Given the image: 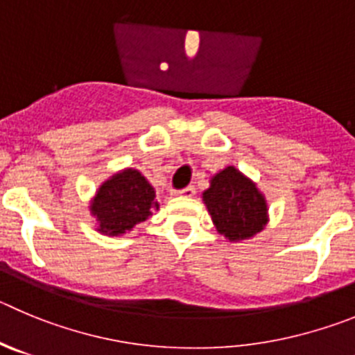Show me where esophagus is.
<instances>
[{
  "label": "esophagus",
  "instance_id": "esophagus-1",
  "mask_svg": "<svg viewBox=\"0 0 355 355\" xmlns=\"http://www.w3.org/2000/svg\"><path fill=\"white\" fill-rule=\"evenodd\" d=\"M174 195H180V197H193L195 188L193 187H187V188H183V190H175Z\"/></svg>",
  "mask_w": 355,
  "mask_h": 355
}]
</instances>
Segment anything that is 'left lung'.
Instances as JSON below:
<instances>
[{"instance_id": "1", "label": "left lung", "mask_w": 355, "mask_h": 355, "mask_svg": "<svg viewBox=\"0 0 355 355\" xmlns=\"http://www.w3.org/2000/svg\"><path fill=\"white\" fill-rule=\"evenodd\" d=\"M202 200L214 227L229 241L250 239L268 223V202L257 184L229 165L211 178Z\"/></svg>"}]
</instances>
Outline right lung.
Segmentation results:
<instances>
[{
  "instance_id": "1",
  "label": "right lung",
  "mask_w": 355,
  "mask_h": 355,
  "mask_svg": "<svg viewBox=\"0 0 355 355\" xmlns=\"http://www.w3.org/2000/svg\"><path fill=\"white\" fill-rule=\"evenodd\" d=\"M155 188L135 168L114 174L96 191L91 200V214L96 218L98 232L121 236L137 223L146 222L160 207L155 200Z\"/></svg>"
}]
</instances>
